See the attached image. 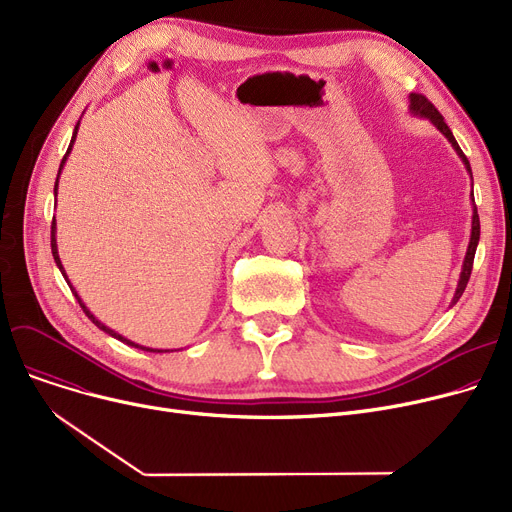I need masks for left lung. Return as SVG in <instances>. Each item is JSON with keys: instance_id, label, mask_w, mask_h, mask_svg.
Here are the masks:
<instances>
[{"instance_id": "8db88e82", "label": "left lung", "mask_w": 512, "mask_h": 512, "mask_svg": "<svg viewBox=\"0 0 512 512\" xmlns=\"http://www.w3.org/2000/svg\"><path fill=\"white\" fill-rule=\"evenodd\" d=\"M409 112L415 116V118H425L432 122L444 137L446 141L452 145V149L456 151V155L461 157V161L465 164V170L473 182V174H471V164L469 159L465 157V153L461 151L459 143H456L454 134L450 132V128L446 126L444 118L440 116V112L436 110V107L429 103L423 95H417V93H411L409 95ZM471 209H473V215H471V238H469V247H467V253H465V259H463V267H461V276H459V282H456V290H454V297L450 301V307H454L456 303H459V299L463 297V292L467 288V282L471 278V270H473V259H475V251H477V245H479V215H477V207H475V199H473V191H471Z\"/></svg>"}]
</instances>
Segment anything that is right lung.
<instances>
[{"label": "right lung", "mask_w": 512, "mask_h": 512, "mask_svg": "<svg viewBox=\"0 0 512 512\" xmlns=\"http://www.w3.org/2000/svg\"><path fill=\"white\" fill-rule=\"evenodd\" d=\"M78 126H80V120L76 122V126H74V132H72V141H70V145H68V151H66V155H64V159H62V164H60V170H58V180H56V186H53V195H58V182H60V174H62V170H64V166H66V159H68V155H70V151H72V145H74V141H76V134H78ZM56 232H58V228H56V218H53V222H51V255H53V261H56V265H58V270L62 272V276L66 278V282H68V286H70V290H72V294L76 297V301H78V305L83 307V311L87 313V317L93 321V324L99 328V330H103L105 334H110L112 338H116V340H120V342H124V344H128V346H134V348H141V351H147V353H170V351H159V348H149V346H143V344H137V342H132V340H128V338H124L122 334H118V332H114L112 328H107L105 324H101V321L89 311V307L83 303V299L78 297V292H76V288L70 284V280H68V276H66V270H64V265H62V259H60V253H58V240H56Z\"/></svg>", "instance_id": "1"}]
</instances>
